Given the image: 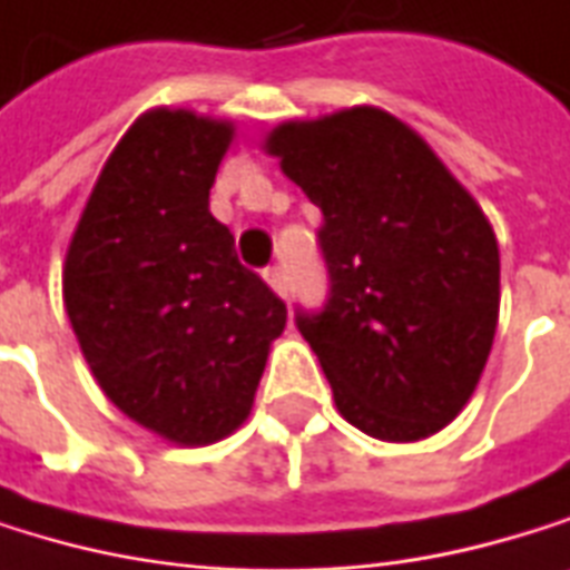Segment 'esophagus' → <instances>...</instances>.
<instances>
[{"instance_id":"1","label":"esophagus","mask_w":570,"mask_h":570,"mask_svg":"<svg viewBox=\"0 0 570 570\" xmlns=\"http://www.w3.org/2000/svg\"><path fill=\"white\" fill-rule=\"evenodd\" d=\"M263 276H266V283H269V287H273L279 297H287V276H283V269H279V266H266V269H263Z\"/></svg>"}]
</instances>
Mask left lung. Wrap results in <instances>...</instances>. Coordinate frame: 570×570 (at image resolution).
Wrapping results in <instances>:
<instances>
[{"instance_id": "left-lung-1", "label": "left lung", "mask_w": 570, "mask_h": 570, "mask_svg": "<svg viewBox=\"0 0 570 570\" xmlns=\"http://www.w3.org/2000/svg\"><path fill=\"white\" fill-rule=\"evenodd\" d=\"M266 151L324 216L331 294L321 311H297V327L337 412L385 442L450 425L500 317V249L476 198L379 107L287 120Z\"/></svg>"}]
</instances>
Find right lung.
<instances>
[{"instance_id":"obj_1","label":"right lung","mask_w":570,"mask_h":570,"mask_svg":"<svg viewBox=\"0 0 570 570\" xmlns=\"http://www.w3.org/2000/svg\"><path fill=\"white\" fill-rule=\"evenodd\" d=\"M229 120L155 107L117 141L63 263V304L104 395L178 445L253 409L287 304L209 213Z\"/></svg>"}]
</instances>
